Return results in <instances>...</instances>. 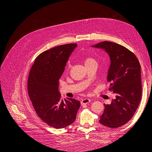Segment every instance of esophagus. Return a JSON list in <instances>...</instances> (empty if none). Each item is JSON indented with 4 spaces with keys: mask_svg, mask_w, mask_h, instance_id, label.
Wrapping results in <instances>:
<instances>
[{
    "mask_svg": "<svg viewBox=\"0 0 152 152\" xmlns=\"http://www.w3.org/2000/svg\"><path fill=\"white\" fill-rule=\"evenodd\" d=\"M90 102V99L86 98V99H82V100L81 101V104H82V105L87 104L89 103Z\"/></svg>",
    "mask_w": 152,
    "mask_h": 152,
    "instance_id": "obj_1",
    "label": "esophagus"
}]
</instances>
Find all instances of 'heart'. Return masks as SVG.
I'll return each instance as SVG.
<instances>
[{"label":"heart","instance_id":"b5f03b06","mask_svg":"<svg viewBox=\"0 0 152 152\" xmlns=\"http://www.w3.org/2000/svg\"><path fill=\"white\" fill-rule=\"evenodd\" d=\"M96 62V61L93 58L88 57V58H86V59L85 61V65L87 64H89V63H91V62Z\"/></svg>","mask_w":152,"mask_h":152}]
</instances>
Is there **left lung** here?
Segmentation results:
<instances>
[{"label":"left lung","mask_w":152,"mask_h":152,"mask_svg":"<svg viewBox=\"0 0 152 152\" xmlns=\"http://www.w3.org/2000/svg\"><path fill=\"white\" fill-rule=\"evenodd\" d=\"M104 50L110 57L107 81L116 94L110 104H104L100 116L102 125L118 128L128 122L139 106L142 95L141 65L135 55L119 44L104 41L91 46Z\"/></svg>","instance_id":"1"}]
</instances>
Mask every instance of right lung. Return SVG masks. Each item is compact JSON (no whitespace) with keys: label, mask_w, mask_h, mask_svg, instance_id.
Returning <instances> with one entry per match:
<instances>
[{"label":"right lung","mask_w":152,"mask_h":152,"mask_svg":"<svg viewBox=\"0 0 152 152\" xmlns=\"http://www.w3.org/2000/svg\"><path fill=\"white\" fill-rule=\"evenodd\" d=\"M76 44H65L47 50L36 58L28 76V91L39 118L48 125L62 129L76 119L80 107L77 100H62L59 79Z\"/></svg>","instance_id":"add662e5"}]
</instances>
